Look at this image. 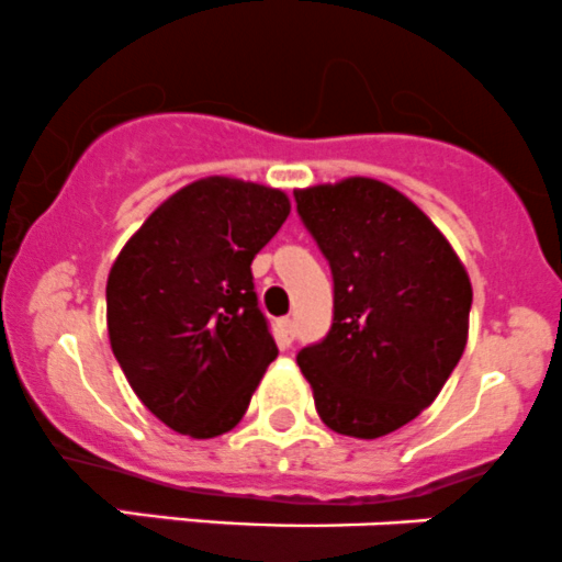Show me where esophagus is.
Segmentation results:
<instances>
[{"label": "esophagus", "instance_id": "34e87169", "mask_svg": "<svg viewBox=\"0 0 562 562\" xmlns=\"http://www.w3.org/2000/svg\"><path fill=\"white\" fill-rule=\"evenodd\" d=\"M276 338H279V344L286 349V346H292L294 340V322L292 319H279L276 322Z\"/></svg>", "mask_w": 562, "mask_h": 562}]
</instances>
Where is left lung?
I'll return each mask as SVG.
<instances>
[{
    "label": "left lung",
    "mask_w": 562,
    "mask_h": 562,
    "mask_svg": "<svg viewBox=\"0 0 562 562\" xmlns=\"http://www.w3.org/2000/svg\"><path fill=\"white\" fill-rule=\"evenodd\" d=\"M335 283L333 327L297 366L329 430L381 438L438 397L468 340L473 289L441 229L373 178L297 189Z\"/></svg>",
    "instance_id": "1"
}]
</instances>
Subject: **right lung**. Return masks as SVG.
Masks as SVG:
<instances>
[{"label":"right lung","mask_w":562,"mask_h":562,"mask_svg":"<svg viewBox=\"0 0 562 562\" xmlns=\"http://www.w3.org/2000/svg\"><path fill=\"white\" fill-rule=\"evenodd\" d=\"M281 189L211 176L167 196L108 276L110 349L156 419L216 438L279 355L251 262L286 222Z\"/></svg>","instance_id":"add662e5"}]
</instances>
